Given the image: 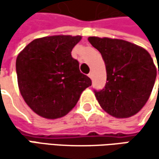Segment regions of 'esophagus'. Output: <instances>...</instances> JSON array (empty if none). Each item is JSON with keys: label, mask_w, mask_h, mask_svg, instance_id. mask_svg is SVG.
<instances>
[{"label": "esophagus", "mask_w": 159, "mask_h": 159, "mask_svg": "<svg viewBox=\"0 0 159 159\" xmlns=\"http://www.w3.org/2000/svg\"><path fill=\"white\" fill-rule=\"evenodd\" d=\"M88 76H89L90 78H92V77H93V74H92V73H89V74H88Z\"/></svg>", "instance_id": "1"}]
</instances>
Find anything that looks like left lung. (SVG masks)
<instances>
[{
  "label": "left lung",
  "instance_id": "1",
  "mask_svg": "<svg viewBox=\"0 0 159 159\" xmlns=\"http://www.w3.org/2000/svg\"><path fill=\"white\" fill-rule=\"evenodd\" d=\"M88 41L106 65L108 82L102 90L95 91L100 107L118 119L138 113L151 95L157 73L149 52L118 39L89 37Z\"/></svg>",
  "mask_w": 159,
  "mask_h": 159
}]
</instances>
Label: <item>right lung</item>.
<instances>
[{
  "label": "right lung",
  "instance_id": "add662e5",
  "mask_svg": "<svg viewBox=\"0 0 159 159\" xmlns=\"http://www.w3.org/2000/svg\"><path fill=\"white\" fill-rule=\"evenodd\" d=\"M81 39V36L70 35L39 38L18 54V87L25 102L38 115L48 120L65 116L91 85L71 54Z\"/></svg>",
  "mask_w": 159,
  "mask_h": 159
}]
</instances>
